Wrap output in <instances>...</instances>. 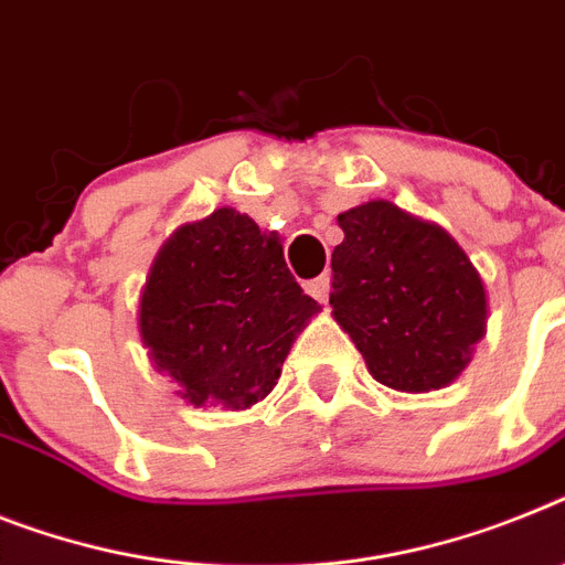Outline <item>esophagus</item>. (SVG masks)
Wrapping results in <instances>:
<instances>
[{"mask_svg": "<svg viewBox=\"0 0 565 565\" xmlns=\"http://www.w3.org/2000/svg\"><path fill=\"white\" fill-rule=\"evenodd\" d=\"M305 290L310 292L316 301L327 305V298H330V278H327V275H319V278H312V281L305 284Z\"/></svg>", "mask_w": 565, "mask_h": 565, "instance_id": "34e87169", "label": "esophagus"}]
</instances>
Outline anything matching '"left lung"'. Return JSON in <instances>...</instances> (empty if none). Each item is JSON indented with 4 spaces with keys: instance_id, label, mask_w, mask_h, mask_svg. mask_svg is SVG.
<instances>
[{
    "instance_id": "obj_1",
    "label": "left lung",
    "mask_w": 565,
    "mask_h": 565,
    "mask_svg": "<svg viewBox=\"0 0 565 565\" xmlns=\"http://www.w3.org/2000/svg\"><path fill=\"white\" fill-rule=\"evenodd\" d=\"M333 319L376 382L402 393L448 387L488 330V292L466 249L391 201L341 212Z\"/></svg>"
}]
</instances>
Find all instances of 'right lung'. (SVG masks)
Here are the masks:
<instances>
[{
  "label": "right lung",
  "mask_w": 565,
  "mask_h": 565,
  "mask_svg": "<svg viewBox=\"0 0 565 565\" xmlns=\"http://www.w3.org/2000/svg\"><path fill=\"white\" fill-rule=\"evenodd\" d=\"M321 312L281 238L221 206L166 238L140 292L137 330L186 405L246 411L278 385L292 341Z\"/></svg>",
  "instance_id": "right-lung-1"
}]
</instances>
